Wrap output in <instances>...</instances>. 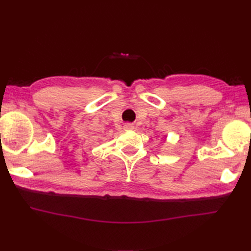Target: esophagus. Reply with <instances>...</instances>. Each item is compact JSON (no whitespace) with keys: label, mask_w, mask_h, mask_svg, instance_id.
Returning <instances> with one entry per match:
<instances>
[{"label":"esophagus","mask_w":251,"mask_h":251,"mask_svg":"<svg viewBox=\"0 0 251 251\" xmlns=\"http://www.w3.org/2000/svg\"><path fill=\"white\" fill-rule=\"evenodd\" d=\"M125 128H126V130H133V128H134V125H133V124H130V123H127V124L125 125Z\"/></svg>","instance_id":"esophagus-1"}]
</instances>
